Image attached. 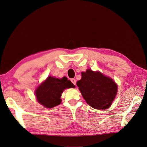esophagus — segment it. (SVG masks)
Here are the masks:
<instances>
[{"label": "esophagus", "mask_w": 147, "mask_h": 147, "mask_svg": "<svg viewBox=\"0 0 147 147\" xmlns=\"http://www.w3.org/2000/svg\"><path fill=\"white\" fill-rule=\"evenodd\" d=\"M71 82H72L74 85H76V80H75L74 79H71Z\"/></svg>", "instance_id": "34e87169"}]
</instances>
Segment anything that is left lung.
<instances>
[{
	"label": "left lung",
	"mask_w": 147,
	"mask_h": 147,
	"mask_svg": "<svg viewBox=\"0 0 147 147\" xmlns=\"http://www.w3.org/2000/svg\"><path fill=\"white\" fill-rule=\"evenodd\" d=\"M82 78L77 85L84 99L92 108L106 110L115 100L117 93V85L111 78L90 69L81 73Z\"/></svg>",
	"instance_id": "8db88e82"
}]
</instances>
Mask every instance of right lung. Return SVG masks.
Masks as SVG:
<instances>
[{
    "instance_id": "right-lung-1",
    "label": "right lung",
    "mask_w": 147,
    "mask_h": 147,
    "mask_svg": "<svg viewBox=\"0 0 147 147\" xmlns=\"http://www.w3.org/2000/svg\"><path fill=\"white\" fill-rule=\"evenodd\" d=\"M74 87L75 85L66 77L58 79L49 76L36 88L35 95L40 104L47 108H51L61 104L64 90Z\"/></svg>"
}]
</instances>
